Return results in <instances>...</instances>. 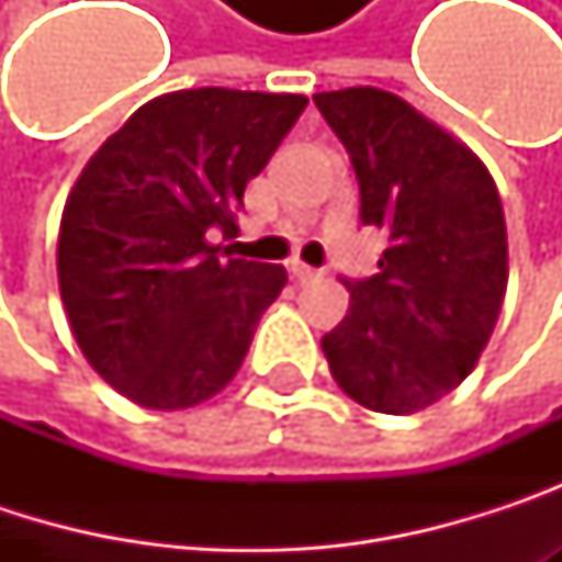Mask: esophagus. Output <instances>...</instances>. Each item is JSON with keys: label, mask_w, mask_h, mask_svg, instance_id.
<instances>
[{"label": "esophagus", "mask_w": 562, "mask_h": 562, "mask_svg": "<svg viewBox=\"0 0 562 562\" xmlns=\"http://www.w3.org/2000/svg\"><path fill=\"white\" fill-rule=\"evenodd\" d=\"M289 273H292V280L295 282L322 280V273H318V270H312V267H305V263H299V260H292V263H289Z\"/></svg>", "instance_id": "1"}]
</instances>
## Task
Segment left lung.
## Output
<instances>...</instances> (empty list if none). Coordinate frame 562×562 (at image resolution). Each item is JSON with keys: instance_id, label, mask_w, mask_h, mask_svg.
Returning a JSON list of instances; mask_svg holds the SVG:
<instances>
[{"instance_id": "obj_1", "label": "left lung", "mask_w": 562, "mask_h": 562, "mask_svg": "<svg viewBox=\"0 0 562 562\" xmlns=\"http://www.w3.org/2000/svg\"><path fill=\"white\" fill-rule=\"evenodd\" d=\"M361 184V221L387 250L371 280H345L348 315L322 338L355 403L406 416L479 364L507 289L502 198L485 162L416 106L378 87L315 93Z\"/></svg>"}]
</instances>
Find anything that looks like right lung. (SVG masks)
Returning <instances> with one entry per match:
<instances>
[{
    "label": "right lung",
    "mask_w": 562,
    "mask_h": 562,
    "mask_svg": "<svg viewBox=\"0 0 562 562\" xmlns=\"http://www.w3.org/2000/svg\"><path fill=\"white\" fill-rule=\"evenodd\" d=\"M305 103L302 93L227 87L162 93L74 181L57 285L83 358L126 400L184 409L240 371L285 270L224 260L211 234H237L247 181Z\"/></svg>",
    "instance_id": "obj_1"
}]
</instances>
